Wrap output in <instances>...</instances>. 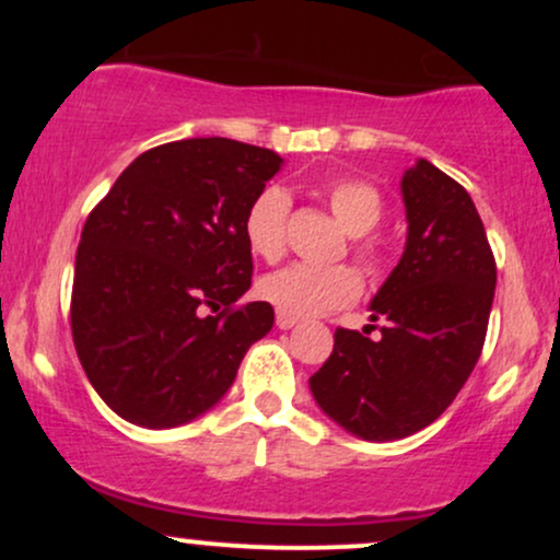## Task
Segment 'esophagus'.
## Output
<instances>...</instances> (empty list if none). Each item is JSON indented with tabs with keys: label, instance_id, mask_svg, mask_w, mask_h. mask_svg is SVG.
Segmentation results:
<instances>
[{
	"label": "esophagus",
	"instance_id": "34e87169",
	"mask_svg": "<svg viewBox=\"0 0 560 560\" xmlns=\"http://www.w3.org/2000/svg\"><path fill=\"white\" fill-rule=\"evenodd\" d=\"M298 316H289V313H276V326H279V329H292L294 324H298Z\"/></svg>",
	"mask_w": 560,
	"mask_h": 560
}]
</instances>
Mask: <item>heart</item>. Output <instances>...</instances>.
I'll use <instances>...</instances> for the list:
<instances>
[{
	"label": "heart",
	"instance_id": "heart-1",
	"mask_svg": "<svg viewBox=\"0 0 560 560\" xmlns=\"http://www.w3.org/2000/svg\"><path fill=\"white\" fill-rule=\"evenodd\" d=\"M326 202L331 213L342 223L347 234H352V255L361 262L363 271L371 276H382L387 266V253L374 240H365L371 229L384 215V197L374 184L365 178L342 176L334 178L324 189ZM289 210H292V197L281 186H266L258 197L249 202L244 213V240H247L249 253L262 260H279L287 249V229ZM363 281L355 268L350 266H294L281 268L262 276L258 292L266 302H271L276 311L289 313V316H313V313L334 311L358 300Z\"/></svg>",
	"mask_w": 560,
	"mask_h": 560
}]
</instances>
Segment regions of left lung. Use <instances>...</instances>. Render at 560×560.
Wrapping results in <instances>:
<instances>
[{
    "label": "left lung",
    "instance_id": "obj_1",
    "mask_svg": "<svg viewBox=\"0 0 560 560\" xmlns=\"http://www.w3.org/2000/svg\"><path fill=\"white\" fill-rule=\"evenodd\" d=\"M402 199L408 244L371 302L374 324L339 326L311 376L324 413L371 442L402 440L445 413L481 355L498 281L485 223L455 178L419 160Z\"/></svg>",
    "mask_w": 560,
    "mask_h": 560
}]
</instances>
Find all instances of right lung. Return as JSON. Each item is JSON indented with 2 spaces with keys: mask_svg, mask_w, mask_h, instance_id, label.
I'll return each mask as SVG.
<instances>
[{
  "mask_svg": "<svg viewBox=\"0 0 560 560\" xmlns=\"http://www.w3.org/2000/svg\"><path fill=\"white\" fill-rule=\"evenodd\" d=\"M279 165L273 150L234 139L168 141L94 205L75 253L70 331L120 419L147 429L197 419L271 331L268 302L236 300L253 284L244 213Z\"/></svg>",
  "mask_w": 560,
  "mask_h": 560,
  "instance_id": "add662e5",
  "label": "right lung"
}]
</instances>
